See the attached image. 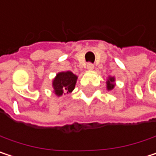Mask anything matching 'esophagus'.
Segmentation results:
<instances>
[{
    "label": "esophagus",
    "instance_id": "34e87169",
    "mask_svg": "<svg viewBox=\"0 0 156 156\" xmlns=\"http://www.w3.org/2000/svg\"><path fill=\"white\" fill-rule=\"evenodd\" d=\"M87 69H89V70H92V69H94V65H93L92 63H87Z\"/></svg>",
    "mask_w": 156,
    "mask_h": 156
}]
</instances>
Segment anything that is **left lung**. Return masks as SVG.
Masks as SVG:
<instances>
[{
  "mask_svg": "<svg viewBox=\"0 0 156 156\" xmlns=\"http://www.w3.org/2000/svg\"><path fill=\"white\" fill-rule=\"evenodd\" d=\"M114 81H115V78H108V82H107V84H108V90H111V89L114 88V87H115Z\"/></svg>",
  "mask_w": 156,
  "mask_h": 156,
  "instance_id": "8db88e82",
  "label": "left lung"
}]
</instances>
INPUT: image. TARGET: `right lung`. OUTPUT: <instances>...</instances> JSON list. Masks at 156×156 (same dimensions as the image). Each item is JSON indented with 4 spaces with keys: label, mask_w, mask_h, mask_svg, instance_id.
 Returning a JSON list of instances; mask_svg holds the SVG:
<instances>
[{
    "label": "right lung",
    "mask_w": 156,
    "mask_h": 156,
    "mask_svg": "<svg viewBox=\"0 0 156 156\" xmlns=\"http://www.w3.org/2000/svg\"><path fill=\"white\" fill-rule=\"evenodd\" d=\"M77 78V76L70 71L58 73L53 80L52 84L55 94L57 96H61L63 91H66L67 93L72 92V90L75 88Z\"/></svg>",
    "instance_id": "right-lung-1"
}]
</instances>
